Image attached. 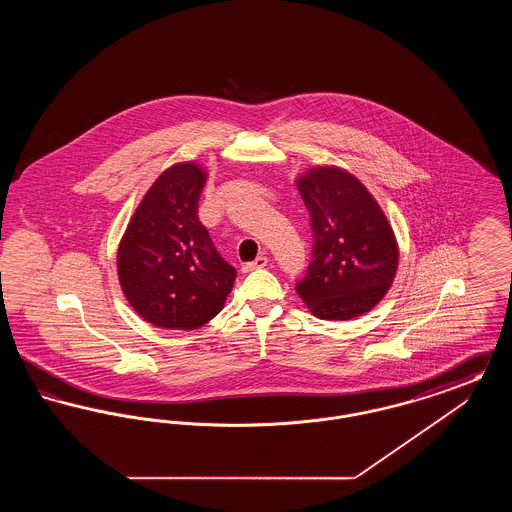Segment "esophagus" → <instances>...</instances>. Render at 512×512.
<instances>
[{"label": "esophagus", "instance_id": "1", "mask_svg": "<svg viewBox=\"0 0 512 512\" xmlns=\"http://www.w3.org/2000/svg\"><path fill=\"white\" fill-rule=\"evenodd\" d=\"M267 265V257H265V255H261V257H257L255 261H251V263H245L244 272H251V270H257V268H265Z\"/></svg>", "mask_w": 512, "mask_h": 512}]
</instances>
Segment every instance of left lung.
I'll return each mask as SVG.
<instances>
[{
  "instance_id": "8db88e82",
  "label": "left lung",
  "mask_w": 512,
  "mask_h": 512,
  "mask_svg": "<svg viewBox=\"0 0 512 512\" xmlns=\"http://www.w3.org/2000/svg\"><path fill=\"white\" fill-rule=\"evenodd\" d=\"M313 228V261L295 290L322 320H349L374 309L390 290L399 245L378 201L340 167H313L297 178Z\"/></svg>"
}]
</instances>
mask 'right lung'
<instances>
[{
	"label": "right lung",
	"mask_w": 512,
	"mask_h": 512,
	"mask_svg": "<svg viewBox=\"0 0 512 512\" xmlns=\"http://www.w3.org/2000/svg\"><path fill=\"white\" fill-rule=\"evenodd\" d=\"M207 172L176 163L153 182L126 226L117 272L132 309L157 328L195 330L217 317L236 268L197 219Z\"/></svg>",
	"instance_id": "right-lung-1"
}]
</instances>
